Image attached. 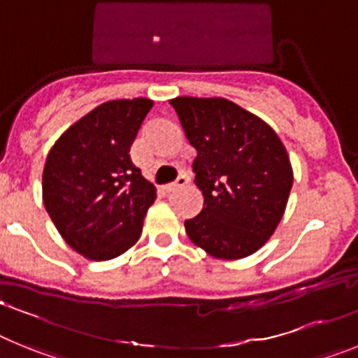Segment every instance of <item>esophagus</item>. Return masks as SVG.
I'll return each instance as SVG.
<instances>
[{
    "mask_svg": "<svg viewBox=\"0 0 358 358\" xmlns=\"http://www.w3.org/2000/svg\"><path fill=\"white\" fill-rule=\"evenodd\" d=\"M186 185H188V177L179 176V177H177V181L170 182V185H164L163 189L166 192V194H170V192H176V189L182 188V186H186Z\"/></svg>",
    "mask_w": 358,
    "mask_h": 358,
    "instance_id": "34e87169",
    "label": "esophagus"
}]
</instances>
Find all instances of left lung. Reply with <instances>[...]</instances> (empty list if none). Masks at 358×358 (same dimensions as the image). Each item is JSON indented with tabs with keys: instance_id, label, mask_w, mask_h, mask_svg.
Here are the masks:
<instances>
[{
	"instance_id": "obj_1",
	"label": "left lung",
	"mask_w": 358,
	"mask_h": 358,
	"mask_svg": "<svg viewBox=\"0 0 358 358\" xmlns=\"http://www.w3.org/2000/svg\"><path fill=\"white\" fill-rule=\"evenodd\" d=\"M197 150L195 185L204 195L185 222L189 240L218 260H240L264 248L285 213L294 182L280 136L227 98L170 100Z\"/></svg>"
}]
</instances>
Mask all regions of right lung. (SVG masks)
I'll use <instances>...</instances> for the list:
<instances>
[{"mask_svg": "<svg viewBox=\"0 0 358 358\" xmlns=\"http://www.w3.org/2000/svg\"><path fill=\"white\" fill-rule=\"evenodd\" d=\"M152 106L150 98L100 103L48 152L44 208L64 242L87 260H113L131 249L156 201V186L129 154Z\"/></svg>", "mask_w": 358, "mask_h": 358, "instance_id": "1", "label": "right lung"}]
</instances>
